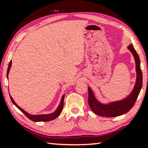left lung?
Masks as SVG:
<instances>
[{
  "mask_svg": "<svg viewBox=\"0 0 148 148\" xmlns=\"http://www.w3.org/2000/svg\"><path fill=\"white\" fill-rule=\"evenodd\" d=\"M129 50L132 52L135 60L137 80L133 92L127 98L108 104H101L95 98L92 91L88 87V103L91 110L101 116L115 117L124 114L132 108L136 102L143 84V75L140 67V59L132 44L129 46Z\"/></svg>",
  "mask_w": 148,
  "mask_h": 148,
  "instance_id": "left-lung-1",
  "label": "left lung"
}]
</instances>
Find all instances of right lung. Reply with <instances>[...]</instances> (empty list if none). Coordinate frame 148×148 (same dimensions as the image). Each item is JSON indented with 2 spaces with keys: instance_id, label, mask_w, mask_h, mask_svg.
<instances>
[{
  "instance_id": "right-lung-1",
  "label": "right lung",
  "mask_w": 148,
  "mask_h": 148,
  "mask_svg": "<svg viewBox=\"0 0 148 148\" xmlns=\"http://www.w3.org/2000/svg\"><path fill=\"white\" fill-rule=\"evenodd\" d=\"M11 64H12V62H11V61H10V62H9V67H8V69H7V78H8V75H9V71H10V68H11ZM10 98H11V100L12 101V102L13 103V104H15V106H17V108H19V110H21V112H23V114L27 117L28 119H30V120H32V121H35V122H40V121L45 122V121H50L54 120V119H55L56 117H57L58 115H59L60 113H61L62 110V108H63L64 95L62 96L59 106H58V108L56 109V110L55 111V112H54L53 113H51V114H39V115H32V114H29V113H27V112H26V111L23 110V109H22L21 108H20V107L18 106V105L15 102V101H14V100L13 98H12V97L11 96H10Z\"/></svg>"
}]
</instances>
